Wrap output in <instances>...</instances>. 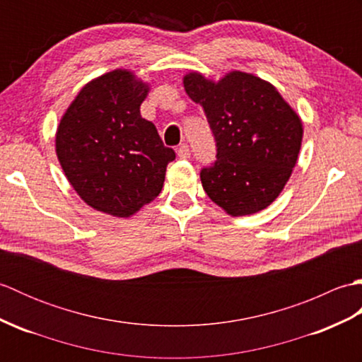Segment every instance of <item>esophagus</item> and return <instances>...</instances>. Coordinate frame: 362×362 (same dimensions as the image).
<instances>
[{
  "label": "esophagus",
  "instance_id": "esophagus-1",
  "mask_svg": "<svg viewBox=\"0 0 362 362\" xmlns=\"http://www.w3.org/2000/svg\"><path fill=\"white\" fill-rule=\"evenodd\" d=\"M177 156L180 158H189V146L188 144H180L179 148H177Z\"/></svg>",
  "mask_w": 362,
  "mask_h": 362
}]
</instances>
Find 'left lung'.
I'll use <instances>...</instances> for the list:
<instances>
[{
  "label": "left lung",
  "mask_w": 362,
  "mask_h": 362,
  "mask_svg": "<svg viewBox=\"0 0 362 362\" xmlns=\"http://www.w3.org/2000/svg\"><path fill=\"white\" fill-rule=\"evenodd\" d=\"M183 87L201 104L216 140V163L201 171L206 196L230 216L267 209L294 169L303 138L297 112L271 82L244 71L219 81L189 71Z\"/></svg>",
  "instance_id": "1"
}]
</instances>
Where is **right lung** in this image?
Listing matches in <instances>:
<instances>
[{"instance_id":"right-lung-1","label":"right lung","mask_w":362,"mask_h":362,"mask_svg":"<svg viewBox=\"0 0 362 362\" xmlns=\"http://www.w3.org/2000/svg\"><path fill=\"white\" fill-rule=\"evenodd\" d=\"M151 83L126 70L91 79L60 118L56 153L83 202L115 218H130L163 188L175 152L140 115Z\"/></svg>"}]
</instances>
